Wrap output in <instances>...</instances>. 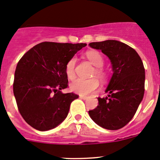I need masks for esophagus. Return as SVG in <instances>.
Returning a JSON list of instances; mask_svg holds the SVG:
<instances>
[{
  "label": "esophagus",
  "mask_w": 160,
  "mask_h": 160,
  "mask_svg": "<svg viewBox=\"0 0 160 160\" xmlns=\"http://www.w3.org/2000/svg\"><path fill=\"white\" fill-rule=\"evenodd\" d=\"M80 98H81V99H83V100H87L88 99V97L83 96V95H80Z\"/></svg>",
  "instance_id": "esophagus-1"
}]
</instances>
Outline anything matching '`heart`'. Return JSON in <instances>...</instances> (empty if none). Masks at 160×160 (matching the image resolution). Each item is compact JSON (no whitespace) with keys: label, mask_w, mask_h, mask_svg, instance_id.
<instances>
[{"label":"heart","mask_w":160,"mask_h":160,"mask_svg":"<svg viewBox=\"0 0 160 160\" xmlns=\"http://www.w3.org/2000/svg\"><path fill=\"white\" fill-rule=\"evenodd\" d=\"M86 56L90 62L96 67L95 70H93V75H97L99 78L103 80L105 77V72L101 68L104 64V59L101 53L97 51H88L86 52ZM76 62H77L76 57H72L66 65V75L70 80H73L76 77ZM99 81L96 78H91L88 80L77 79L72 83H71L70 89L72 91L78 94L88 95L96 91L99 88Z\"/></svg>","instance_id":"heart-1"}]
</instances>
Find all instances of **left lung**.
Segmentation results:
<instances>
[{"mask_svg":"<svg viewBox=\"0 0 160 160\" xmlns=\"http://www.w3.org/2000/svg\"><path fill=\"white\" fill-rule=\"evenodd\" d=\"M89 46L101 50L109 58L113 74L105 92L98 98V105L89 111L92 120L102 128L118 130L132 120L145 91V69L137 52L117 40L91 42Z\"/></svg>","mask_w":160,"mask_h":160,"instance_id":"8db88e82","label":"left lung"}]
</instances>
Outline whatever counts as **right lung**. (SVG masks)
<instances>
[{"label": "right lung", "instance_id": "right-lung-1", "mask_svg": "<svg viewBox=\"0 0 160 160\" xmlns=\"http://www.w3.org/2000/svg\"><path fill=\"white\" fill-rule=\"evenodd\" d=\"M86 46L44 42L28 50L18 62L13 91L21 115L32 128L52 129L67 117L71 102L79 96L61 91L68 87L65 67Z\"/></svg>", "mask_w": 160, "mask_h": 160}]
</instances>
